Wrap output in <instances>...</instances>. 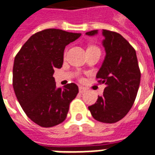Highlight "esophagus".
<instances>
[{"instance_id": "1", "label": "esophagus", "mask_w": 155, "mask_h": 155, "mask_svg": "<svg viewBox=\"0 0 155 155\" xmlns=\"http://www.w3.org/2000/svg\"><path fill=\"white\" fill-rule=\"evenodd\" d=\"M86 90H87L86 88H84V87H83V86L79 87V91H80V93H81V94H83V93L85 92Z\"/></svg>"}]
</instances>
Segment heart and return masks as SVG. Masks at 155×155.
Returning a JSON list of instances; mask_svg holds the SVG:
<instances>
[{"mask_svg": "<svg viewBox=\"0 0 155 155\" xmlns=\"http://www.w3.org/2000/svg\"><path fill=\"white\" fill-rule=\"evenodd\" d=\"M65 53H66V52H65Z\"/></svg>", "mask_w": 155, "mask_h": 155, "instance_id": "b5f03b06", "label": "heart"}]
</instances>
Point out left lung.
<instances>
[{"mask_svg":"<svg viewBox=\"0 0 155 155\" xmlns=\"http://www.w3.org/2000/svg\"><path fill=\"white\" fill-rule=\"evenodd\" d=\"M98 30L87 32L94 35ZM106 57L96 79L105 84L104 94L89 107L93 117L104 123H115L130 111L136 100L140 82L136 50L118 33L103 29Z\"/></svg>","mask_w":155,"mask_h":155,"instance_id":"obj_1","label":"left lung"}]
</instances>
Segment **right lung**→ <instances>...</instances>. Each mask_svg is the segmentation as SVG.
<instances>
[{"mask_svg": "<svg viewBox=\"0 0 155 155\" xmlns=\"http://www.w3.org/2000/svg\"><path fill=\"white\" fill-rule=\"evenodd\" d=\"M81 34L48 28L33 34L15 57L13 88L28 118L40 127L65 121L70 104L79 93L74 83L56 88L53 74L63 64L64 49Z\"/></svg>", "mask_w": 155, "mask_h": 155, "instance_id": "right-lung-1", "label": "right lung"}]
</instances>
